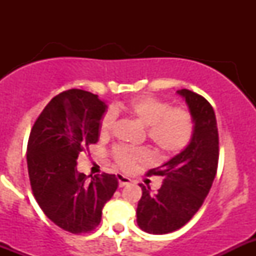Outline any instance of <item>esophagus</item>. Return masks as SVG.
<instances>
[{
    "instance_id": "34e87169",
    "label": "esophagus",
    "mask_w": 256,
    "mask_h": 256,
    "mask_svg": "<svg viewBox=\"0 0 256 256\" xmlns=\"http://www.w3.org/2000/svg\"><path fill=\"white\" fill-rule=\"evenodd\" d=\"M118 186H120V187H125V186L130 184L131 183L130 178L124 176V174H118Z\"/></svg>"
}]
</instances>
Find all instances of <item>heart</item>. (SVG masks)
<instances>
[{"mask_svg":"<svg viewBox=\"0 0 256 256\" xmlns=\"http://www.w3.org/2000/svg\"><path fill=\"white\" fill-rule=\"evenodd\" d=\"M116 112H126L147 128V136L157 151L164 154H174L182 151L193 135V120L183 109H172L171 104L151 96H138L125 104H118ZM115 116L108 112L100 121V135L110 132ZM114 158L121 168H131L138 162L148 158L144 150L120 146L114 151Z\"/></svg>","mask_w":256,"mask_h":256,"instance_id":"heart-1","label":"heart"}]
</instances>
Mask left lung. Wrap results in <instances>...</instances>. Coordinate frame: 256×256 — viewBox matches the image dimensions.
<instances>
[{
  "mask_svg": "<svg viewBox=\"0 0 256 256\" xmlns=\"http://www.w3.org/2000/svg\"><path fill=\"white\" fill-rule=\"evenodd\" d=\"M186 100L193 120V135L183 151L147 176H162L161 188L154 193L142 188L138 200V226L150 234H167L182 228L204 202L216 174L219 138L213 108L200 95L177 90Z\"/></svg>",
  "mask_w": 256,
  "mask_h": 256,
  "instance_id": "1",
  "label": "left lung"
}]
</instances>
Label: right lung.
<instances>
[{
  "label": "right lung",
  "mask_w": 256,
  "mask_h": 256,
  "mask_svg": "<svg viewBox=\"0 0 256 256\" xmlns=\"http://www.w3.org/2000/svg\"><path fill=\"white\" fill-rule=\"evenodd\" d=\"M106 102L72 89L54 96L36 120L27 146V166L36 200L46 216L70 233L92 230L118 186L115 174H79L76 158L96 144Z\"/></svg>",
  "instance_id": "right-lung-1"
}]
</instances>
